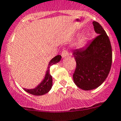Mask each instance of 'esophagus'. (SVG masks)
Segmentation results:
<instances>
[{"label":"esophagus","instance_id":"obj_1","mask_svg":"<svg viewBox=\"0 0 121 121\" xmlns=\"http://www.w3.org/2000/svg\"><path fill=\"white\" fill-rule=\"evenodd\" d=\"M69 53L67 51L66 49H63V50L62 51V53H61V56H62L63 58H66L67 56H68Z\"/></svg>","mask_w":121,"mask_h":121}]
</instances>
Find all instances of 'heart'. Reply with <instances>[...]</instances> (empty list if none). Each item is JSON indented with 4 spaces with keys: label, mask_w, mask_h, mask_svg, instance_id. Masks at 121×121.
Returning a JSON list of instances; mask_svg holds the SVG:
<instances>
[{
    "label": "heart",
    "mask_w": 121,
    "mask_h": 121,
    "mask_svg": "<svg viewBox=\"0 0 121 121\" xmlns=\"http://www.w3.org/2000/svg\"><path fill=\"white\" fill-rule=\"evenodd\" d=\"M87 39L88 38H87V36H83V37L81 39V40H79V46H82L83 45H84V44L86 43V42H87Z\"/></svg>",
    "instance_id": "b5f03b06"
}]
</instances>
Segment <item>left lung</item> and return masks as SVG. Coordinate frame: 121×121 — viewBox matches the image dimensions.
<instances>
[{"label":"left lung","instance_id":"1","mask_svg":"<svg viewBox=\"0 0 121 121\" xmlns=\"http://www.w3.org/2000/svg\"><path fill=\"white\" fill-rule=\"evenodd\" d=\"M98 35L86 48L74 50L76 68L73 74L75 84L84 90L95 89L103 84L112 64V48L108 36L98 22L93 21Z\"/></svg>","mask_w":121,"mask_h":121}]
</instances>
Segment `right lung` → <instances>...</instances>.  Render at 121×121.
Segmentation results:
<instances>
[{
	"label": "right lung",
	"mask_w": 121,
	"mask_h": 121,
	"mask_svg": "<svg viewBox=\"0 0 121 121\" xmlns=\"http://www.w3.org/2000/svg\"><path fill=\"white\" fill-rule=\"evenodd\" d=\"M61 56L57 55L50 60L47 68V73L45 74V78L39 85L33 89H24V90L30 94L37 95V96L43 95L45 93H48L52 87V77L50 73V67L54 64L58 63L61 60Z\"/></svg>",
	"instance_id": "1"
}]
</instances>
